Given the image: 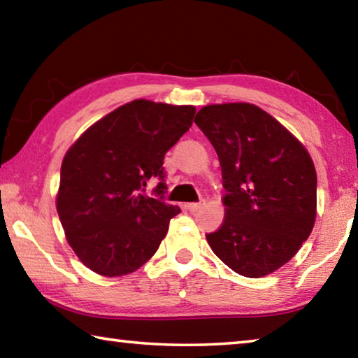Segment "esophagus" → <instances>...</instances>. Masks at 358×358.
Returning <instances> with one entry per match:
<instances>
[{"mask_svg": "<svg viewBox=\"0 0 358 358\" xmlns=\"http://www.w3.org/2000/svg\"><path fill=\"white\" fill-rule=\"evenodd\" d=\"M205 203H207L205 201H201V202H192V203L187 205V208H189V211H199V210L205 207Z\"/></svg>", "mask_w": 358, "mask_h": 358, "instance_id": "esophagus-1", "label": "esophagus"}]
</instances>
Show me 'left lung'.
Here are the masks:
<instances>
[{
	"mask_svg": "<svg viewBox=\"0 0 358 358\" xmlns=\"http://www.w3.org/2000/svg\"><path fill=\"white\" fill-rule=\"evenodd\" d=\"M220 157L226 216L207 234L229 268L262 278L287 264L316 221L317 177L299 138L248 102L205 106L194 120Z\"/></svg>",
	"mask_w": 358,
	"mask_h": 358,
	"instance_id": "8db88e82",
	"label": "left lung"
}]
</instances>
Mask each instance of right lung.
Returning a JSON list of instances; mask_svg holds the SVG:
<instances>
[{
    "label": "right lung",
    "mask_w": 358,
    "mask_h": 358,
    "mask_svg": "<svg viewBox=\"0 0 358 358\" xmlns=\"http://www.w3.org/2000/svg\"><path fill=\"white\" fill-rule=\"evenodd\" d=\"M196 107L136 99L115 108L66 151L57 210L85 266L132 273L151 259L180 213L164 202V155L191 128ZM159 198L144 194L150 180Z\"/></svg>",
    "instance_id": "right-lung-1"
}]
</instances>
